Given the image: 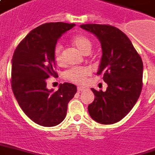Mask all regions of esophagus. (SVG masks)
Instances as JSON below:
<instances>
[{
  "label": "esophagus",
  "instance_id": "1",
  "mask_svg": "<svg viewBox=\"0 0 155 155\" xmlns=\"http://www.w3.org/2000/svg\"><path fill=\"white\" fill-rule=\"evenodd\" d=\"M84 87H81V86H79V87H78L77 88V90H78V92H79V93H80V92H82V91H84Z\"/></svg>",
  "mask_w": 155,
  "mask_h": 155
}]
</instances>
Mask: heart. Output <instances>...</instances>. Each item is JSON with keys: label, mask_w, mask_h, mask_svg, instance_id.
Masks as SVG:
<instances>
[{"label": "heart", "mask_w": 155, "mask_h": 155, "mask_svg": "<svg viewBox=\"0 0 155 155\" xmlns=\"http://www.w3.org/2000/svg\"><path fill=\"white\" fill-rule=\"evenodd\" d=\"M75 45L83 54L90 53L92 49V42L90 39L83 35H77L72 39ZM54 59L58 64L62 63V46L58 45L54 49ZM90 75V70L87 67H73L67 71L65 74L66 79L73 83L82 84L85 82L86 79Z\"/></svg>", "instance_id": "obj_1"}]
</instances>
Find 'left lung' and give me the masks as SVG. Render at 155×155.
<instances>
[{
    "label": "left lung",
    "mask_w": 155,
    "mask_h": 155,
    "mask_svg": "<svg viewBox=\"0 0 155 155\" xmlns=\"http://www.w3.org/2000/svg\"><path fill=\"white\" fill-rule=\"evenodd\" d=\"M101 43L102 55L97 75L107 84L105 92L91 88L94 101L88 106L91 118L101 124H112L127 115L137 101L142 88L143 62L128 37L113 26L83 24Z\"/></svg>",
    "instance_id": "left-lung-1"
}]
</instances>
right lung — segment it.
<instances>
[{
  "mask_svg": "<svg viewBox=\"0 0 155 155\" xmlns=\"http://www.w3.org/2000/svg\"><path fill=\"white\" fill-rule=\"evenodd\" d=\"M75 26L62 22L39 26L26 35L13 55L11 86L15 98L31 120L44 127L64 120L68 102L77 92L71 83L60 84L56 92L46 88V80L58 75L54 70L57 41Z\"/></svg>",
  "mask_w": 155,
  "mask_h": 155,
  "instance_id": "1",
  "label": "right lung"
}]
</instances>
